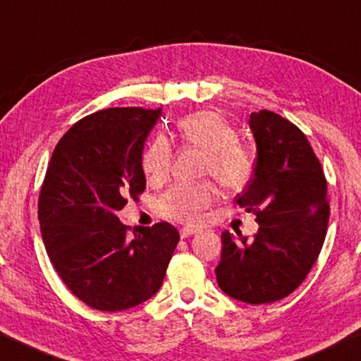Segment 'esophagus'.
<instances>
[{"mask_svg":"<svg viewBox=\"0 0 361 361\" xmlns=\"http://www.w3.org/2000/svg\"><path fill=\"white\" fill-rule=\"evenodd\" d=\"M197 229H192V227H184V229H180V237L185 238V237H190L193 234H197Z\"/></svg>","mask_w":361,"mask_h":361,"instance_id":"34e87169","label":"esophagus"}]
</instances>
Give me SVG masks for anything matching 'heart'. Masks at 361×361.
Instances as JSON below:
<instances>
[{"instance_id": "obj_1", "label": "heart", "mask_w": 361, "mask_h": 361, "mask_svg": "<svg viewBox=\"0 0 361 361\" xmlns=\"http://www.w3.org/2000/svg\"><path fill=\"white\" fill-rule=\"evenodd\" d=\"M177 134L187 147L204 153L202 174L209 176L226 188L240 190L247 187L257 171V153L250 145L238 142L235 127L213 111H198L177 123ZM173 168V148L158 137L142 154V171L153 184L168 179ZM218 198L212 182L176 184L158 198V213L184 224H197Z\"/></svg>"}]
</instances>
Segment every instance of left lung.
<instances>
[{
	"mask_svg": "<svg viewBox=\"0 0 361 361\" xmlns=\"http://www.w3.org/2000/svg\"><path fill=\"white\" fill-rule=\"evenodd\" d=\"M258 158L253 179L235 202L259 229L235 240L224 231L216 279L237 300H281L305 281L323 248L329 223L328 184L307 135L273 111L250 114Z\"/></svg>",
	"mask_w": 361,
	"mask_h": 361,
	"instance_id": "8db88e82",
	"label": "left lung"
}]
</instances>
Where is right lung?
<instances>
[{
	"label": "right lung",
	"instance_id": "obj_1",
	"mask_svg": "<svg viewBox=\"0 0 361 361\" xmlns=\"http://www.w3.org/2000/svg\"><path fill=\"white\" fill-rule=\"evenodd\" d=\"M161 108H108L61 137L38 197L43 243L68 289L99 312H123L159 290L179 232L169 223L127 238L116 213L145 190L143 143Z\"/></svg>",
	"mask_w": 361,
	"mask_h": 361
}]
</instances>
